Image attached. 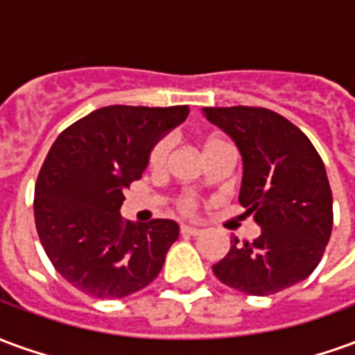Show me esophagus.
I'll use <instances>...</instances> for the list:
<instances>
[{
    "label": "esophagus",
    "instance_id": "34e87169",
    "mask_svg": "<svg viewBox=\"0 0 355 355\" xmlns=\"http://www.w3.org/2000/svg\"><path fill=\"white\" fill-rule=\"evenodd\" d=\"M180 232L184 234V236H200L201 230L198 226H192V224H182L180 226Z\"/></svg>",
    "mask_w": 355,
    "mask_h": 355
}]
</instances>
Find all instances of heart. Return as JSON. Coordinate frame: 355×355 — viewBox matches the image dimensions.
Wrapping results in <instances>:
<instances>
[{"instance_id":"b5f03b06","label":"heart","mask_w":355,"mask_h":355,"mask_svg":"<svg viewBox=\"0 0 355 355\" xmlns=\"http://www.w3.org/2000/svg\"><path fill=\"white\" fill-rule=\"evenodd\" d=\"M201 152H203V155L207 157L213 150H216V148L224 146L223 140L218 139H203L201 140ZM167 154H169V144L167 142H157L154 148H152V152H150V157H148V165H150V169L154 171H159L165 165V159H167ZM178 209L180 211H184V213H192L193 209H196V201H193V198H190V196H184V198H180L178 200Z\"/></svg>"}]
</instances>
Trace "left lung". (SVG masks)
Segmentation results:
<instances>
[{"mask_svg": "<svg viewBox=\"0 0 355 355\" xmlns=\"http://www.w3.org/2000/svg\"><path fill=\"white\" fill-rule=\"evenodd\" d=\"M230 137L243 163L239 203L261 226L243 245L232 239L213 266L232 289L266 297L302 282L320 264L333 228V193L325 165L304 132L266 108H203Z\"/></svg>", "mask_w": 355, "mask_h": 355, "instance_id": "left-lung-1", "label": "left lung"}]
</instances>
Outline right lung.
Instances as JSON below:
<instances>
[{"label":"right lung","instance_id":"right-lung-1","mask_svg":"<svg viewBox=\"0 0 355 355\" xmlns=\"http://www.w3.org/2000/svg\"><path fill=\"white\" fill-rule=\"evenodd\" d=\"M188 114V106H106L70 125L51 146L35 182V228L53 266L76 289L123 298L162 272L178 224H135L119 209L152 148Z\"/></svg>","mask_w":355,"mask_h":355}]
</instances>
